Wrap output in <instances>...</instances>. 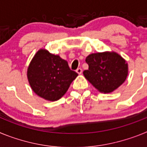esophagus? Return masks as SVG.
I'll list each match as a JSON object with an SVG mask.
<instances>
[{
    "mask_svg": "<svg viewBox=\"0 0 147 147\" xmlns=\"http://www.w3.org/2000/svg\"><path fill=\"white\" fill-rule=\"evenodd\" d=\"M76 71L78 73V74H81L82 73V69L81 67H78Z\"/></svg>",
    "mask_w": 147,
    "mask_h": 147,
    "instance_id": "obj_1",
    "label": "esophagus"
}]
</instances>
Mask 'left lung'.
<instances>
[{
  "label": "left lung",
  "mask_w": 147,
  "mask_h": 147,
  "mask_svg": "<svg viewBox=\"0 0 147 147\" xmlns=\"http://www.w3.org/2000/svg\"><path fill=\"white\" fill-rule=\"evenodd\" d=\"M88 70L83 71L87 80L98 90L110 93L125 81L128 67L125 60L116 53H96L88 56Z\"/></svg>",
  "instance_id": "1"
}]
</instances>
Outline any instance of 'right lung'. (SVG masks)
<instances>
[{"mask_svg": "<svg viewBox=\"0 0 147 147\" xmlns=\"http://www.w3.org/2000/svg\"><path fill=\"white\" fill-rule=\"evenodd\" d=\"M77 76V73L71 70L67 61L45 49L35 54L27 72L34 92L49 101L59 99Z\"/></svg>", "mask_w": 147, "mask_h": 147, "instance_id": "1", "label": "right lung"}]
</instances>
